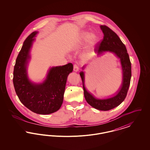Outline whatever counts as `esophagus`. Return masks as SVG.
I'll list each match as a JSON object with an SVG mask.
<instances>
[{
	"instance_id": "obj_1",
	"label": "esophagus",
	"mask_w": 150,
	"mask_h": 150,
	"mask_svg": "<svg viewBox=\"0 0 150 150\" xmlns=\"http://www.w3.org/2000/svg\"><path fill=\"white\" fill-rule=\"evenodd\" d=\"M79 69L78 64H75L74 65V71H78Z\"/></svg>"
}]
</instances>
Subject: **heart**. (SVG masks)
<instances>
[{
	"label": "heart",
	"instance_id": "heart-1",
	"mask_svg": "<svg viewBox=\"0 0 150 150\" xmlns=\"http://www.w3.org/2000/svg\"><path fill=\"white\" fill-rule=\"evenodd\" d=\"M97 36L94 34H91L89 33H84L80 38V42L84 43L89 42V47H94L97 42Z\"/></svg>",
	"mask_w": 150,
	"mask_h": 150
}]
</instances>
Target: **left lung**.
Instances as JSON below:
<instances>
[{
  "label": "left lung",
  "mask_w": 150,
  "mask_h": 150,
  "mask_svg": "<svg viewBox=\"0 0 150 150\" xmlns=\"http://www.w3.org/2000/svg\"><path fill=\"white\" fill-rule=\"evenodd\" d=\"M100 29L104 34L103 39L98 46L97 45H96V52L97 55H99L103 52L109 51L113 52L117 57L120 58L123 74L122 84L121 88L118 93L114 97L106 100L96 99L86 90L84 86V72L83 71L80 72V75L83 81L84 97L88 103L97 110L108 111L121 104L127 95L132 76L131 62L126 47L121 42L117 35L106 25H101Z\"/></svg>",
  "instance_id": "8db88e82"
}]
</instances>
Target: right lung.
Segmentation results:
<instances>
[{"instance_id":"right-lung-1","label":"right lung","mask_w":150,"mask_h":150,"mask_svg":"<svg viewBox=\"0 0 150 150\" xmlns=\"http://www.w3.org/2000/svg\"><path fill=\"white\" fill-rule=\"evenodd\" d=\"M37 33H32L23 43L14 65L13 82L16 93L25 107L36 114H50L58 110L62 104L67 78L73 70V64L69 63L51 68L42 84L30 82L26 65L33 38Z\"/></svg>"}]
</instances>
